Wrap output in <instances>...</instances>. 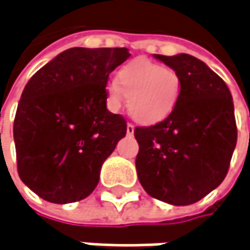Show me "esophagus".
Returning <instances> with one entry per match:
<instances>
[{"instance_id":"obj_1","label":"esophagus","mask_w":250,"mask_h":250,"mask_svg":"<svg viewBox=\"0 0 250 250\" xmlns=\"http://www.w3.org/2000/svg\"><path fill=\"white\" fill-rule=\"evenodd\" d=\"M134 129H135V128H134L132 124H128V125H126V134H128V135H132V134H134Z\"/></svg>"}]
</instances>
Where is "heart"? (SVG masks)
Listing matches in <instances>:
<instances>
[{
    "instance_id": "1",
    "label": "heart",
    "mask_w": 250,
    "mask_h": 250,
    "mask_svg": "<svg viewBox=\"0 0 250 250\" xmlns=\"http://www.w3.org/2000/svg\"><path fill=\"white\" fill-rule=\"evenodd\" d=\"M181 86L175 70L137 59L106 84V95L113 109H118L126 96L129 115L141 124L152 125L170 116L180 99Z\"/></svg>"
}]
</instances>
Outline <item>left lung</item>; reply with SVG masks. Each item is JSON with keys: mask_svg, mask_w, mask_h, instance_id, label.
<instances>
[{"mask_svg": "<svg viewBox=\"0 0 250 250\" xmlns=\"http://www.w3.org/2000/svg\"><path fill=\"white\" fill-rule=\"evenodd\" d=\"M181 79V95L163 122L137 126L135 160L141 186L154 199L174 206L202 200L225 180L237 129L233 99L223 79L190 54L163 56Z\"/></svg>", "mask_w": 250, "mask_h": 250, "instance_id": "left-lung-1", "label": "left lung"}]
</instances>
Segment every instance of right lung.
Here are the masks:
<instances>
[{
  "label": "right lung",
  "mask_w": 250,
  "mask_h": 250,
  "mask_svg": "<svg viewBox=\"0 0 250 250\" xmlns=\"http://www.w3.org/2000/svg\"><path fill=\"white\" fill-rule=\"evenodd\" d=\"M129 51L64 50L25 84L14 119L21 181L50 203H75L99 183L104 161L126 135V122L106 109V83Z\"/></svg>",
  "instance_id": "right-lung-1"
}]
</instances>
